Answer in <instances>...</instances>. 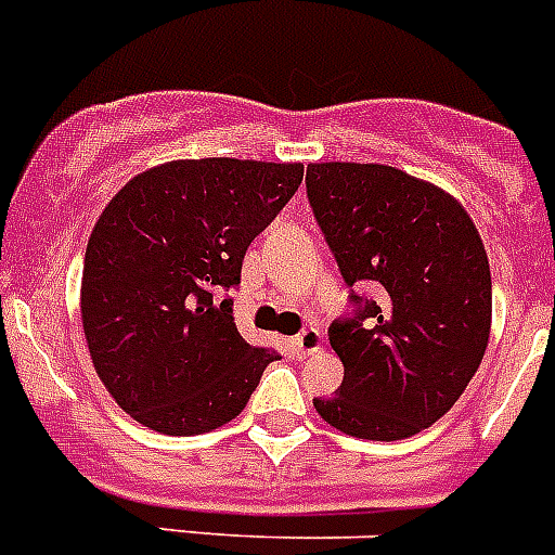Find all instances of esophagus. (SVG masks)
I'll list each match as a JSON object with an SVG mask.
<instances>
[{
    "label": "esophagus",
    "instance_id": "obj_1",
    "mask_svg": "<svg viewBox=\"0 0 555 555\" xmlns=\"http://www.w3.org/2000/svg\"><path fill=\"white\" fill-rule=\"evenodd\" d=\"M292 350L297 352V358H306V356H313V352H320L322 350V331H317V327H306L300 336L292 338Z\"/></svg>",
    "mask_w": 555,
    "mask_h": 555
}]
</instances>
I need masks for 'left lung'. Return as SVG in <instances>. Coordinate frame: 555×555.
<instances>
[{"mask_svg":"<svg viewBox=\"0 0 555 555\" xmlns=\"http://www.w3.org/2000/svg\"><path fill=\"white\" fill-rule=\"evenodd\" d=\"M308 203L356 313L327 336L345 364L313 409L356 439L397 442L448 414L478 372L492 327V274L464 205L384 164H311Z\"/></svg>","mask_w":555,"mask_h":555,"instance_id":"1","label":"left lung"}]
</instances>
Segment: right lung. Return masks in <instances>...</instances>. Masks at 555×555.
<instances>
[{
	"mask_svg": "<svg viewBox=\"0 0 555 555\" xmlns=\"http://www.w3.org/2000/svg\"><path fill=\"white\" fill-rule=\"evenodd\" d=\"M302 183V164L199 158L141 171L96 219L80 288L94 370L166 436L242 414L278 352L244 341L233 300L247 247Z\"/></svg>",
	"mask_w": 555,
	"mask_h": 555,
	"instance_id": "1",
	"label": "right lung"
}]
</instances>
